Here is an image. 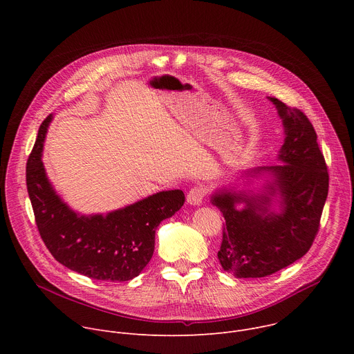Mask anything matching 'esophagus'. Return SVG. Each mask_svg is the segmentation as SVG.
I'll use <instances>...</instances> for the list:
<instances>
[{
  "mask_svg": "<svg viewBox=\"0 0 354 354\" xmlns=\"http://www.w3.org/2000/svg\"><path fill=\"white\" fill-rule=\"evenodd\" d=\"M207 192H209L207 187H206V186H201V185L192 187V189L187 192V196H186L187 203H189V205H193V206L201 205V203H203V200H205Z\"/></svg>",
  "mask_w": 354,
  "mask_h": 354,
  "instance_id": "1",
  "label": "esophagus"
}]
</instances>
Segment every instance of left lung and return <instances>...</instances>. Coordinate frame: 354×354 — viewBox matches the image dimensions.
<instances>
[{"instance_id": "8db88e82", "label": "left lung", "mask_w": 354, "mask_h": 354, "mask_svg": "<svg viewBox=\"0 0 354 354\" xmlns=\"http://www.w3.org/2000/svg\"><path fill=\"white\" fill-rule=\"evenodd\" d=\"M270 100L286 127L279 156L284 164L259 168L258 172L274 174L281 213L268 214L269 194L276 190L273 185H269V194L257 197L241 192L213 196V203L225 220L217 257L223 269L238 279L266 277L304 257L319 231L329 190L328 167L313 123L301 109L276 97ZM239 201L247 206L238 212L234 203Z\"/></svg>"}]
</instances>
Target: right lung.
<instances>
[{"mask_svg":"<svg viewBox=\"0 0 354 354\" xmlns=\"http://www.w3.org/2000/svg\"><path fill=\"white\" fill-rule=\"evenodd\" d=\"M52 120L39 127L26 162V186L39 234L53 258L86 277L127 281L141 273L154 254L156 230L185 203L182 190L160 192L104 216H77L48 183L41 149Z\"/></svg>","mask_w":354,"mask_h":354,"instance_id":"1","label":"right lung"}]
</instances>
